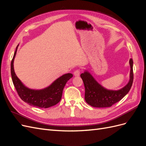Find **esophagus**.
<instances>
[{
  "mask_svg": "<svg viewBox=\"0 0 146 146\" xmlns=\"http://www.w3.org/2000/svg\"><path fill=\"white\" fill-rule=\"evenodd\" d=\"M74 74L75 76H80V70L77 69L76 70H75L74 72Z\"/></svg>",
  "mask_w": 146,
  "mask_h": 146,
  "instance_id": "34e87169",
  "label": "esophagus"
}]
</instances>
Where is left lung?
Listing matches in <instances>:
<instances>
[{"label": "left lung", "mask_w": 146, "mask_h": 146, "mask_svg": "<svg viewBox=\"0 0 146 146\" xmlns=\"http://www.w3.org/2000/svg\"><path fill=\"white\" fill-rule=\"evenodd\" d=\"M130 66V80L127 85L118 90H107L97 82L92 75L87 70L81 74L85 88V99L89 105L93 107H110L121 100L129 92L133 81V64L131 58L129 61Z\"/></svg>", "instance_id": "obj_1"}]
</instances>
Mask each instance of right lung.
<instances>
[{
  "instance_id": "obj_1",
  "label": "right lung",
  "mask_w": 146,
  "mask_h": 146,
  "mask_svg": "<svg viewBox=\"0 0 146 146\" xmlns=\"http://www.w3.org/2000/svg\"><path fill=\"white\" fill-rule=\"evenodd\" d=\"M19 44L16 47L11 63V74L13 85L21 99L31 106L41 108H49L61 100L66 83L73 75L68 73L63 75L48 86L42 90H32L26 87L16 76L14 70V60Z\"/></svg>"
}]
</instances>
